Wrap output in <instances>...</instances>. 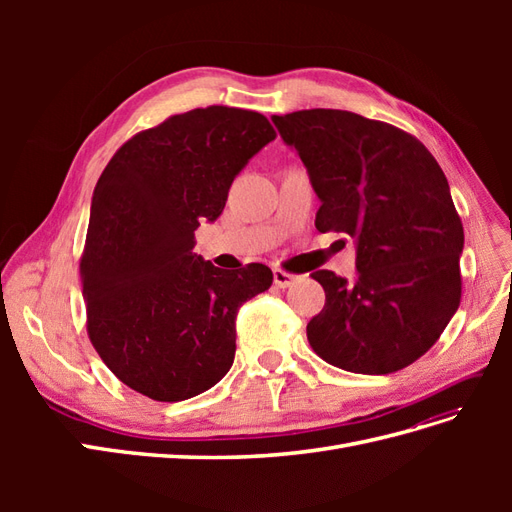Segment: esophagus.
<instances>
[{"label": "esophagus", "instance_id": "esophagus-1", "mask_svg": "<svg viewBox=\"0 0 512 512\" xmlns=\"http://www.w3.org/2000/svg\"><path fill=\"white\" fill-rule=\"evenodd\" d=\"M294 280H297V277H294L292 273H288L284 269H273V284L277 288H288L294 284Z\"/></svg>", "mask_w": 512, "mask_h": 512}]
</instances>
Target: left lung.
I'll return each instance as SVG.
<instances>
[{
    "label": "left lung",
    "instance_id": "1",
    "mask_svg": "<svg viewBox=\"0 0 512 512\" xmlns=\"http://www.w3.org/2000/svg\"><path fill=\"white\" fill-rule=\"evenodd\" d=\"M320 198L316 228L356 239V282L314 271L324 307L307 339L327 363L382 376L438 342L461 301L463 224L427 147L391 123L337 108L275 115Z\"/></svg>",
    "mask_w": 512,
    "mask_h": 512
}]
</instances>
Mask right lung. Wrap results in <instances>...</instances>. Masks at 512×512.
Returning <instances> with one entry per match:
<instances>
[{
    "label": "right lung",
    "instance_id": "1",
    "mask_svg": "<svg viewBox=\"0 0 512 512\" xmlns=\"http://www.w3.org/2000/svg\"><path fill=\"white\" fill-rule=\"evenodd\" d=\"M265 115L207 106L123 143L98 179L81 256L87 335L104 365L156 401L218 384L235 361L239 307L273 273L226 271L194 254L239 170L275 138Z\"/></svg>",
    "mask_w": 512,
    "mask_h": 512
}]
</instances>
